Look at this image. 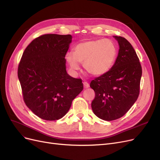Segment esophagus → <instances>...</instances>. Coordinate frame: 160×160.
<instances>
[{
	"label": "esophagus",
	"instance_id": "1",
	"mask_svg": "<svg viewBox=\"0 0 160 160\" xmlns=\"http://www.w3.org/2000/svg\"><path fill=\"white\" fill-rule=\"evenodd\" d=\"M83 86H84V88L85 89H88L89 88V85L88 83H87V82H84L83 83Z\"/></svg>",
	"mask_w": 160,
	"mask_h": 160
}]
</instances>
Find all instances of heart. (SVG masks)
<instances>
[{
    "label": "heart",
    "mask_w": 160,
    "mask_h": 160,
    "mask_svg": "<svg viewBox=\"0 0 160 160\" xmlns=\"http://www.w3.org/2000/svg\"><path fill=\"white\" fill-rule=\"evenodd\" d=\"M118 55V47L109 39H93L81 42L73 49V54L68 52L65 59L71 69L78 71L80 63L92 76L103 75L111 69Z\"/></svg>",
    "instance_id": "b5f03b06"
}]
</instances>
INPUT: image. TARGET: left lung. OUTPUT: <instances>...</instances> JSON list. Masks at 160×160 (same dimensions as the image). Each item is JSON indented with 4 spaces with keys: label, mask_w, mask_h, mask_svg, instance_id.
Instances as JSON below:
<instances>
[{
    "label": "left lung",
    "mask_w": 160,
    "mask_h": 160,
    "mask_svg": "<svg viewBox=\"0 0 160 160\" xmlns=\"http://www.w3.org/2000/svg\"><path fill=\"white\" fill-rule=\"evenodd\" d=\"M119 44L118 55L111 69L90 83L95 97L91 103L94 114L105 121L122 118L137 101L142 67L132 45L122 37L113 36Z\"/></svg>",
    "instance_id": "1"
}]
</instances>
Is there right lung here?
I'll return each mask as SVG.
<instances>
[{
	"mask_svg": "<svg viewBox=\"0 0 160 160\" xmlns=\"http://www.w3.org/2000/svg\"><path fill=\"white\" fill-rule=\"evenodd\" d=\"M71 35L47 34L37 37L24 51L18 77L26 105L47 121L62 118L83 89L81 79L67 74L65 55Z\"/></svg>",
	"mask_w": 160,
	"mask_h": 160,
	"instance_id": "obj_1",
	"label": "right lung"
}]
</instances>
